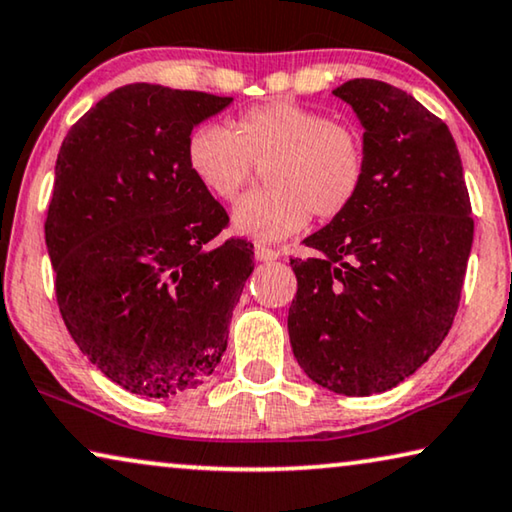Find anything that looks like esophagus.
I'll list each match as a JSON object with an SVG mask.
<instances>
[{"label":"esophagus","instance_id":"1","mask_svg":"<svg viewBox=\"0 0 512 512\" xmlns=\"http://www.w3.org/2000/svg\"><path fill=\"white\" fill-rule=\"evenodd\" d=\"M254 254H256V261H263V263H268V261H277V258H279V251H277V249L265 247V244H256Z\"/></svg>","mask_w":512,"mask_h":512}]
</instances>
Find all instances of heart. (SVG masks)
Returning a JSON list of instances; mask_svg holds the SVG:
<instances>
[{
    "label": "heart",
    "instance_id": "1",
    "mask_svg": "<svg viewBox=\"0 0 512 512\" xmlns=\"http://www.w3.org/2000/svg\"><path fill=\"white\" fill-rule=\"evenodd\" d=\"M184 157L198 184L226 203L240 196L254 168L268 166V191L233 210L235 233L254 240L288 238L309 224L311 212L321 221L342 217L367 173L358 127L291 101L244 110L231 131L201 124L189 133Z\"/></svg>",
    "mask_w": 512,
    "mask_h": 512
}]
</instances>
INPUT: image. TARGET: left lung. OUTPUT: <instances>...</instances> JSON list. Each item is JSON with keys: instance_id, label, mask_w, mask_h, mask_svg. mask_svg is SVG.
Returning <instances> with one entry per match:
<instances>
[{"instance_id": "1", "label": "left lung", "mask_w": 512, "mask_h": 512, "mask_svg": "<svg viewBox=\"0 0 512 512\" xmlns=\"http://www.w3.org/2000/svg\"><path fill=\"white\" fill-rule=\"evenodd\" d=\"M365 127L358 198L291 258L293 355L311 381L346 397L402 383L446 339L473 242L462 159L446 124L381 80L332 92Z\"/></svg>"}]
</instances>
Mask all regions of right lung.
Listing matches in <instances>:
<instances>
[{
    "instance_id": "add662e5",
    "label": "right lung",
    "mask_w": 512,
    "mask_h": 512,
    "mask_svg": "<svg viewBox=\"0 0 512 512\" xmlns=\"http://www.w3.org/2000/svg\"><path fill=\"white\" fill-rule=\"evenodd\" d=\"M231 96L133 83L66 133L46 244L66 330L124 390L170 397L219 365L254 244L187 166V138Z\"/></svg>"
}]
</instances>
